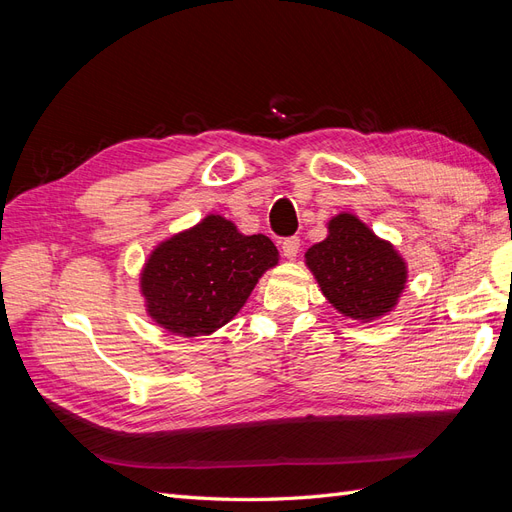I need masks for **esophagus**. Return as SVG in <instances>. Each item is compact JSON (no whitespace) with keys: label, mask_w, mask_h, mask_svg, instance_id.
<instances>
[{"label":"esophagus","mask_w":512,"mask_h":512,"mask_svg":"<svg viewBox=\"0 0 512 512\" xmlns=\"http://www.w3.org/2000/svg\"><path fill=\"white\" fill-rule=\"evenodd\" d=\"M299 247H301V241H299V237H288V239H284L282 241V252H284V256L286 258H297V254H299Z\"/></svg>","instance_id":"esophagus-1"}]
</instances>
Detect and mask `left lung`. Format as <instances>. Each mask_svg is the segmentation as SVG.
Here are the masks:
<instances>
[{
	"label": "left lung",
	"instance_id": "8db88e82",
	"mask_svg": "<svg viewBox=\"0 0 512 512\" xmlns=\"http://www.w3.org/2000/svg\"><path fill=\"white\" fill-rule=\"evenodd\" d=\"M305 262L337 312L363 322L389 314L408 280L395 247L352 213L329 222V237L309 247Z\"/></svg>",
	"mask_w": 512,
	"mask_h": 512
}]
</instances>
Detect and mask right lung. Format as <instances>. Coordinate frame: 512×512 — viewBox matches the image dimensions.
<instances>
[{"mask_svg":"<svg viewBox=\"0 0 512 512\" xmlns=\"http://www.w3.org/2000/svg\"><path fill=\"white\" fill-rule=\"evenodd\" d=\"M277 260L269 237L241 235L222 215H207L147 258L141 273L147 314L175 335H209L237 316Z\"/></svg>","mask_w":512,"mask_h":512,"instance_id":"add662e5","label":"right lung"}]
</instances>
